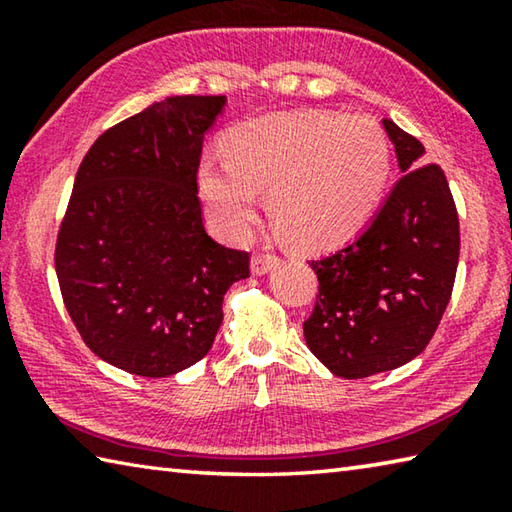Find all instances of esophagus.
I'll return each mask as SVG.
<instances>
[{"instance_id":"obj_1","label":"esophagus","mask_w":512,"mask_h":512,"mask_svg":"<svg viewBox=\"0 0 512 512\" xmlns=\"http://www.w3.org/2000/svg\"><path fill=\"white\" fill-rule=\"evenodd\" d=\"M277 262H280V259H277V255H273V253H255L253 262H250V271H253L255 275H264L271 271Z\"/></svg>"}]
</instances>
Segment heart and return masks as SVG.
<instances>
[{"mask_svg":"<svg viewBox=\"0 0 512 512\" xmlns=\"http://www.w3.org/2000/svg\"><path fill=\"white\" fill-rule=\"evenodd\" d=\"M225 164H198V192L223 235L244 237L257 194L289 244L325 250L366 228L391 176L377 121L334 110L275 112L223 135Z\"/></svg>","mask_w":512,"mask_h":512,"instance_id":"b5f03b06","label":"heart"}]
</instances>
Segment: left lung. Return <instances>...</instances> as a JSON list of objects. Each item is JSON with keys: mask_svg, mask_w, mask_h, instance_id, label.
<instances>
[{"mask_svg": "<svg viewBox=\"0 0 512 512\" xmlns=\"http://www.w3.org/2000/svg\"><path fill=\"white\" fill-rule=\"evenodd\" d=\"M402 178L361 235L314 259L318 296L302 323L316 359L336 377L363 379L418 357L452 298L461 230L445 171L391 119Z\"/></svg>", "mask_w": 512, "mask_h": 512, "instance_id": "left-lung-1", "label": "left lung"}]
</instances>
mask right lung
Masks as SVG:
<instances>
[{
	"mask_svg": "<svg viewBox=\"0 0 512 512\" xmlns=\"http://www.w3.org/2000/svg\"><path fill=\"white\" fill-rule=\"evenodd\" d=\"M225 97H169L108 128L76 173L56 239L63 302L83 343L131 375L169 377L210 352L223 296L250 255L207 235L203 137Z\"/></svg>",
	"mask_w": 512,
	"mask_h": 512,
	"instance_id": "obj_1",
	"label": "right lung"
}]
</instances>
